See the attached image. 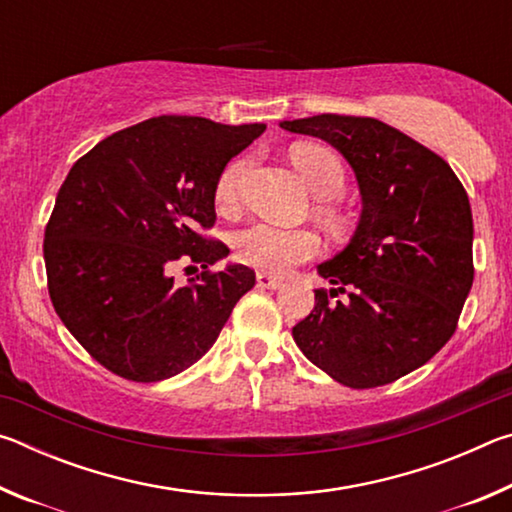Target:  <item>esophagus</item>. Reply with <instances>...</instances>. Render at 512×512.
<instances>
[{"label":"esophagus","mask_w":512,"mask_h":512,"mask_svg":"<svg viewBox=\"0 0 512 512\" xmlns=\"http://www.w3.org/2000/svg\"><path fill=\"white\" fill-rule=\"evenodd\" d=\"M257 284H259V287H264V289H280L284 280H282V277H275V275H268L264 271H259L257 273Z\"/></svg>","instance_id":"34e87169"}]
</instances>
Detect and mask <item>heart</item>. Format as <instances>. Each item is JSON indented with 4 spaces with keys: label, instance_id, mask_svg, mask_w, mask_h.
Here are the masks:
<instances>
[{
    "label": "heart",
    "instance_id": "1",
    "mask_svg": "<svg viewBox=\"0 0 512 512\" xmlns=\"http://www.w3.org/2000/svg\"><path fill=\"white\" fill-rule=\"evenodd\" d=\"M309 192L316 198H339L345 189V169L332 151L314 144H300L291 153ZM250 162L235 160L216 180V203L221 207L237 205ZM320 241L309 230L277 228L273 223H250L235 235V253L239 262L255 266L264 273H287L291 266L318 255Z\"/></svg>",
    "mask_w": 512,
    "mask_h": 512
}]
</instances>
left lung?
<instances>
[{"label": "left lung", "mask_w": 512, "mask_h": 512, "mask_svg": "<svg viewBox=\"0 0 512 512\" xmlns=\"http://www.w3.org/2000/svg\"><path fill=\"white\" fill-rule=\"evenodd\" d=\"M280 128L332 144L361 194L348 246L316 266L334 287L316 289L293 341L343 386L391 384L452 339L474 280L470 198L443 158L379 119L314 115Z\"/></svg>", "instance_id": "8db88e82"}]
</instances>
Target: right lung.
<instances>
[{
    "label": "right lung",
    "instance_id": "add662e5",
    "mask_svg": "<svg viewBox=\"0 0 512 512\" xmlns=\"http://www.w3.org/2000/svg\"><path fill=\"white\" fill-rule=\"evenodd\" d=\"M264 124L228 126L162 115L99 142L69 169L45 230L49 296L72 336L101 366L133 381L187 370L219 339L255 287L244 264L176 287L178 259L228 257L198 230L216 221V180Z\"/></svg>",
    "mask_w": 512,
    "mask_h": 512
}]
</instances>
